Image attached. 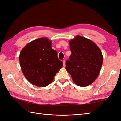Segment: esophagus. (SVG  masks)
<instances>
[{"label":"esophagus","instance_id":"obj_1","mask_svg":"<svg viewBox=\"0 0 121 121\" xmlns=\"http://www.w3.org/2000/svg\"><path fill=\"white\" fill-rule=\"evenodd\" d=\"M63 67H65V60L63 61Z\"/></svg>","mask_w":121,"mask_h":121}]
</instances>
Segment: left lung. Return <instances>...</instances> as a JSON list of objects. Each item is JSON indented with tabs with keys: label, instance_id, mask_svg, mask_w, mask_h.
Masks as SVG:
<instances>
[{
	"label": "left lung",
	"instance_id": "8db88e82",
	"mask_svg": "<svg viewBox=\"0 0 121 121\" xmlns=\"http://www.w3.org/2000/svg\"><path fill=\"white\" fill-rule=\"evenodd\" d=\"M69 44L71 54L65 69L77 85L88 86L99 74L103 61L101 50L93 41L82 36H76Z\"/></svg>",
	"mask_w": 121,
	"mask_h": 121
}]
</instances>
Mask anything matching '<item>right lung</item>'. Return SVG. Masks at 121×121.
Segmentation results:
<instances>
[{"instance_id": "right-lung-1", "label": "right lung", "mask_w": 121, "mask_h": 121, "mask_svg": "<svg viewBox=\"0 0 121 121\" xmlns=\"http://www.w3.org/2000/svg\"><path fill=\"white\" fill-rule=\"evenodd\" d=\"M51 44L52 42L47 38H39L28 43L19 54V63L24 76L36 86L44 87L50 84L63 66Z\"/></svg>"}]
</instances>
